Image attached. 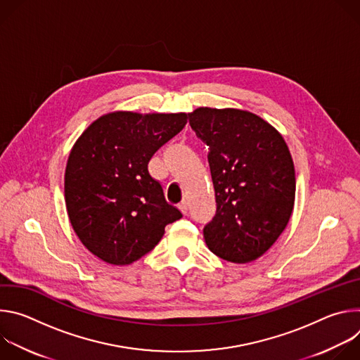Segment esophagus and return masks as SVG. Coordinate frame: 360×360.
<instances>
[{
    "instance_id": "34e87169",
    "label": "esophagus",
    "mask_w": 360,
    "mask_h": 360,
    "mask_svg": "<svg viewBox=\"0 0 360 360\" xmlns=\"http://www.w3.org/2000/svg\"><path fill=\"white\" fill-rule=\"evenodd\" d=\"M178 208L181 210V212H182L184 215H186V214H188V202H186V200H182V202L178 205Z\"/></svg>"
}]
</instances>
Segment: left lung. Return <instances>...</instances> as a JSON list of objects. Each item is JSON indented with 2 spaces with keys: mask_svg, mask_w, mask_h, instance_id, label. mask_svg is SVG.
<instances>
[{
  "mask_svg": "<svg viewBox=\"0 0 360 360\" xmlns=\"http://www.w3.org/2000/svg\"><path fill=\"white\" fill-rule=\"evenodd\" d=\"M191 128L210 146L217 214L203 228L210 250L246 264L286 228L295 203V167L282 135L265 120L235 108H198Z\"/></svg>",
  "mask_w": 360,
  "mask_h": 360,
  "instance_id": "left-lung-1",
  "label": "left lung"
}]
</instances>
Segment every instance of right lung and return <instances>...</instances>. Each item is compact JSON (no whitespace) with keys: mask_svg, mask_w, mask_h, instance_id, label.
<instances>
[{"mask_svg":"<svg viewBox=\"0 0 360 360\" xmlns=\"http://www.w3.org/2000/svg\"><path fill=\"white\" fill-rule=\"evenodd\" d=\"M188 114L117 111L77 139L65 168V203L82 245L111 265H129L155 248L165 226L182 218L148 162L182 131Z\"/></svg>","mask_w":360,"mask_h":360,"instance_id":"right-lung-1","label":"right lung"}]
</instances>
